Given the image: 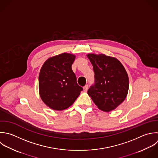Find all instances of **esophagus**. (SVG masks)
<instances>
[{"label": "esophagus", "instance_id": "obj_1", "mask_svg": "<svg viewBox=\"0 0 158 158\" xmlns=\"http://www.w3.org/2000/svg\"><path fill=\"white\" fill-rule=\"evenodd\" d=\"M88 89H89V85H85L84 87V90L85 92H86V91L88 90Z\"/></svg>", "mask_w": 158, "mask_h": 158}]
</instances>
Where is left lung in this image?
<instances>
[{
  "label": "left lung",
  "mask_w": 158,
  "mask_h": 158,
  "mask_svg": "<svg viewBox=\"0 0 158 158\" xmlns=\"http://www.w3.org/2000/svg\"><path fill=\"white\" fill-rule=\"evenodd\" d=\"M95 73L94 84L87 93L103 111L114 110L125 100L129 90V77L121 63L105 55L89 54Z\"/></svg>",
  "instance_id": "1"
}]
</instances>
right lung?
Wrapping results in <instances>:
<instances>
[{
    "instance_id": "obj_1",
    "label": "right lung",
    "mask_w": 158,
    "mask_h": 158,
    "mask_svg": "<svg viewBox=\"0 0 158 158\" xmlns=\"http://www.w3.org/2000/svg\"><path fill=\"white\" fill-rule=\"evenodd\" d=\"M74 59V55L64 53L48 59L42 66L39 76L40 96L53 110L69 108L83 90L71 68Z\"/></svg>"
}]
</instances>
